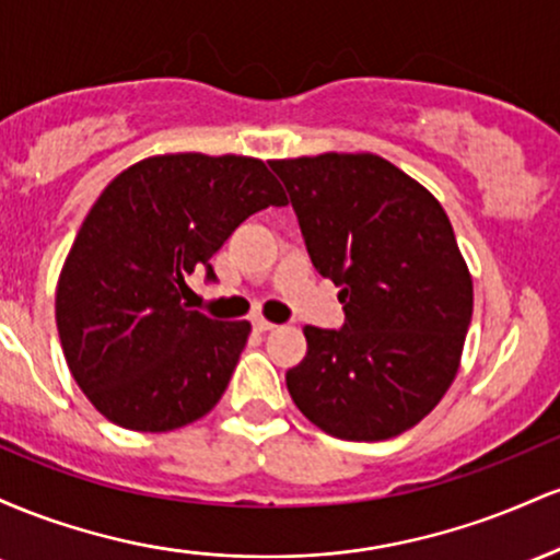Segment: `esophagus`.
<instances>
[{
	"label": "esophagus",
	"instance_id": "34e87169",
	"mask_svg": "<svg viewBox=\"0 0 560 560\" xmlns=\"http://www.w3.org/2000/svg\"><path fill=\"white\" fill-rule=\"evenodd\" d=\"M253 326H255V329H258V331H271V329H276L273 320H268V318H262V316L255 318Z\"/></svg>",
	"mask_w": 560,
	"mask_h": 560
}]
</instances>
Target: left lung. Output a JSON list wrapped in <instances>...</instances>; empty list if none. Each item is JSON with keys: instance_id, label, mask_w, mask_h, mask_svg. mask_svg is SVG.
I'll use <instances>...</instances> for the list:
<instances>
[{"instance_id": "obj_1", "label": "left lung", "mask_w": 560, "mask_h": 560, "mask_svg": "<svg viewBox=\"0 0 560 560\" xmlns=\"http://www.w3.org/2000/svg\"><path fill=\"white\" fill-rule=\"evenodd\" d=\"M345 326H305L287 389L320 432L376 442L416 427L458 374L474 281L440 199L374 152L271 160Z\"/></svg>"}]
</instances>
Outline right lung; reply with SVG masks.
<instances>
[{"mask_svg": "<svg viewBox=\"0 0 560 560\" xmlns=\"http://www.w3.org/2000/svg\"><path fill=\"white\" fill-rule=\"evenodd\" d=\"M287 205L266 163L171 152L105 186L62 262L55 320L75 384L107 421L171 432L215 408L249 320L184 305L186 276L208 268L244 218Z\"/></svg>", "mask_w": 560, "mask_h": 560, "instance_id": "add662e5", "label": "right lung"}]
</instances>
